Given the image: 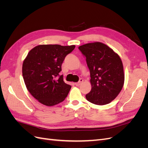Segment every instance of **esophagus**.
Instances as JSON below:
<instances>
[{"instance_id": "obj_1", "label": "esophagus", "mask_w": 148, "mask_h": 148, "mask_svg": "<svg viewBox=\"0 0 148 148\" xmlns=\"http://www.w3.org/2000/svg\"><path fill=\"white\" fill-rule=\"evenodd\" d=\"M83 82V79L82 78H80L79 80V82H77V83H75V84L76 85V86H79V85L81 84Z\"/></svg>"}]
</instances>
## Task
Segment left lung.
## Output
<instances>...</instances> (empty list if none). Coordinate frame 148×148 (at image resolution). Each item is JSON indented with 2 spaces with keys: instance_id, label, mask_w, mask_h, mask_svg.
Wrapping results in <instances>:
<instances>
[{
  "instance_id": "8db88e82",
  "label": "left lung",
  "mask_w": 148,
  "mask_h": 148,
  "mask_svg": "<svg viewBox=\"0 0 148 148\" xmlns=\"http://www.w3.org/2000/svg\"><path fill=\"white\" fill-rule=\"evenodd\" d=\"M78 49L86 58L90 71L91 90L86 95V99L96 105L109 104L123 86L125 75L120 57L99 42L84 44Z\"/></svg>"
}]
</instances>
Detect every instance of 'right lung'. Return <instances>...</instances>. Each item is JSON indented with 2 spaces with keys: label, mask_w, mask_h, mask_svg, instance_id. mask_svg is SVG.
I'll return each mask as SVG.
<instances>
[{
  "label": "right lung",
  "mask_w": 148,
  "mask_h": 148,
  "mask_svg": "<svg viewBox=\"0 0 148 148\" xmlns=\"http://www.w3.org/2000/svg\"><path fill=\"white\" fill-rule=\"evenodd\" d=\"M75 46L49 44L36 46L25 59L22 73L26 88L36 99L47 106L64 101L71 86L66 84L62 71L65 57Z\"/></svg>",
  "instance_id": "obj_1"
}]
</instances>
